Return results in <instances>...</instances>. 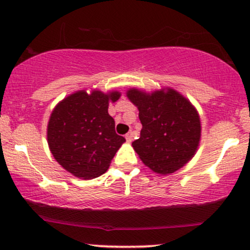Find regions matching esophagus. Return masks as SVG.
Wrapping results in <instances>:
<instances>
[{
	"label": "esophagus",
	"mask_w": 250,
	"mask_h": 250,
	"mask_svg": "<svg viewBox=\"0 0 250 250\" xmlns=\"http://www.w3.org/2000/svg\"><path fill=\"white\" fill-rule=\"evenodd\" d=\"M125 140H127V142H131L133 141V133H128V134H125Z\"/></svg>",
	"instance_id": "esophagus-1"
}]
</instances>
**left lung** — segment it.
I'll return each mask as SVG.
<instances>
[{"mask_svg": "<svg viewBox=\"0 0 250 250\" xmlns=\"http://www.w3.org/2000/svg\"><path fill=\"white\" fill-rule=\"evenodd\" d=\"M128 99L139 109L140 139L133 142L140 159L155 173L171 174L196 153L201 122L194 105L174 89L146 94L129 89Z\"/></svg>", "mask_w": 250, "mask_h": 250, "instance_id": "1", "label": "left lung"}]
</instances>
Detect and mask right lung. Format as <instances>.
<instances>
[{"label":"right lung","instance_id":"right-lung-1","mask_svg":"<svg viewBox=\"0 0 250 250\" xmlns=\"http://www.w3.org/2000/svg\"><path fill=\"white\" fill-rule=\"evenodd\" d=\"M120 96L119 91L80 90L62 100L51 113L48 145L56 161L74 176L89 180L105 173L125 141L116 134L115 121L108 114L109 102Z\"/></svg>","mask_w":250,"mask_h":250}]
</instances>
